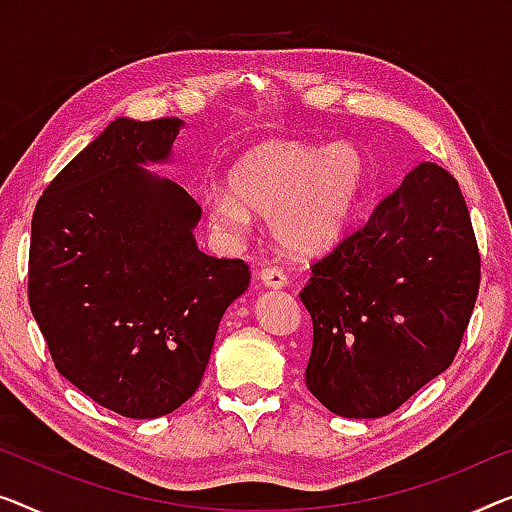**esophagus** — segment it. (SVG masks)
I'll return each instance as SVG.
<instances>
[{"instance_id":"obj_1","label":"esophagus","mask_w":512,"mask_h":512,"mask_svg":"<svg viewBox=\"0 0 512 512\" xmlns=\"http://www.w3.org/2000/svg\"><path fill=\"white\" fill-rule=\"evenodd\" d=\"M259 280L264 282V287H271V289L287 287V276L280 269H276V266H273V269L269 266V269L259 271Z\"/></svg>"}]
</instances>
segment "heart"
I'll list each match as a JSON object with an SVG mask.
<instances>
[{
    "label": "heart",
    "mask_w": 512,
    "mask_h": 512,
    "mask_svg": "<svg viewBox=\"0 0 512 512\" xmlns=\"http://www.w3.org/2000/svg\"><path fill=\"white\" fill-rule=\"evenodd\" d=\"M368 165L349 142L326 149L299 142H262L227 174V190L204 195L207 223L220 239L239 241L266 216L280 248L296 257L322 255L338 243L361 202Z\"/></svg>",
    "instance_id": "obj_1"
}]
</instances>
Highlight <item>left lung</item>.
<instances>
[{
  "instance_id": "obj_1",
  "label": "left lung",
  "mask_w": 512,
  "mask_h": 512,
  "mask_svg": "<svg viewBox=\"0 0 512 512\" xmlns=\"http://www.w3.org/2000/svg\"><path fill=\"white\" fill-rule=\"evenodd\" d=\"M478 282L460 186L421 163L312 266L301 292L312 317L308 391L345 418L391 414L453 363Z\"/></svg>"
}]
</instances>
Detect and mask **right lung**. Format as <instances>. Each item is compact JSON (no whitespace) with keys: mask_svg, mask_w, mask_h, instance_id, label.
Returning a JSON list of instances; mask_svg holds the SVG:
<instances>
[{"mask_svg":"<svg viewBox=\"0 0 512 512\" xmlns=\"http://www.w3.org/2000/svg\"><path fill=\"white\" fill-rule=\"evenodd\" d=\"M181 119H114L36 204L29 308L61 377L126 418H158L197 391L241 259L197 248L202 209L144 165L172 163Z\"/></svg>","mask_w":512,"mask_h":512,"instance_id":"obj_1","label":"right lung"}]
</instances>
